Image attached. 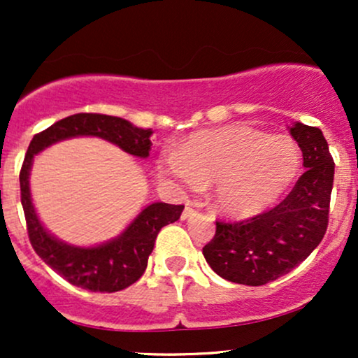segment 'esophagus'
<instances>
[{
    "label": "esophagus",
    "mask_w": 358,
    "mask_h": 358,
    "mask_svg": "<svg viewBox=\"0 0 358 358\" xmlns=\"http://www.w3.org/2000/svg\"><path fill=\"white\" fill-rule=\"evenodd\" d=\"M193 213H195V208H193V205L192 203H187V205H185L183 212H182V220L190 219Z\"/></svg>",
    "instance_id": "34e87169"
}]
</instances>
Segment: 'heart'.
<instances>
[{
    "label": "heart",
    "instance_id": "obj_1",
    "mask_svg": "<svg viewBox=\"0 0 358 358\" xmlns=\"http://www.w3.org/2000/svg\"><path fill=\"white\" fill-rule=\"evenodd\" d=\"M301 153L289 136H268L245 124L193 133L159 171L185 187L212 183L213 205L232 219L268 210L298 178Z\"/></svg>",
    "mask_w": 358,
    "mask_h": 358
}]
</instances>
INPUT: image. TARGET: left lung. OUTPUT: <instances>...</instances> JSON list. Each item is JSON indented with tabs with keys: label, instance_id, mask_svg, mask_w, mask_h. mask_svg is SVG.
Wrapping results in <instances>:
<instances>
[{
	"label": "left lung",
	"instance_id": "left-lung-1",
	"mask_svg": "<svg viewBox=\"0 0 358 358\" xmlns=\"http://www.w3.org/2000/svg\"><path fill=\"white\" fill-rule=\"evenodd\" d=\"M306 171L289 195L269 212L242 222L217 220L205 261L227 281L262 286L301 264L328 227L335 162L318 127L296 122L289 129Z\"/></svg>",
	"mask_w": 358,
	"mask_h": 358
}]
</instances>
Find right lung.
Here are the masks:
<instances>
[{"label": "right lung", "mask_w": 358, "mask_h": 358, "mask_svg": "<svg viewBox=\"0 0 358 358\" xmlns=\"http://www.w3.org/2000/svg\"><path fill=\"white\" fill-rule=\"evenodd\" d=\"M151 129H141L126 119L80 113L60 119L31 139L20 171V190L28 237L35 252L71 285L94 293H114L136 282L145 273L158 232L162 227L180 219L183 205L151 203L143 208V212L116 239L96 248L69 245L48 234L35 213L28 182L35 155L62 139L97 136L119 146L126 153L146 158L151 151Z\"/></svg>", "instance_id": "right-lung-1"}]
</instances>
